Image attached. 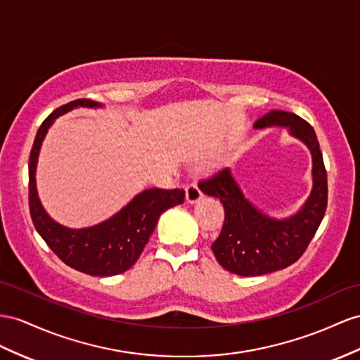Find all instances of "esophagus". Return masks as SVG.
<instances>
[{"mask_svg":"<svg viewBox=\"0 0 360 360\" xmlns=\"http://www.w3.org/2000/svg\"><path fill=\"white\" fill-rule=\"evenodd\" d=\"M202 191H200V188H199V186L196 182H193V184H190V186H187V188H186V200L188 202V204H196L198 200H200L202 199Z\"/></svg>","mask_w":360,"mask_h":360,"instance_id":"esophagus-1","label":"esophagus"}]
</instances>
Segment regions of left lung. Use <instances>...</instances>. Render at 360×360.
<instances>
[{
  "label": "left lung",
  "instance_id": "8db88e82",
  "mask_svg": "<svg viewBox=\"0 0 360 360\" xmlns=\"http://www.w3.org/2000/svg\"><path fill=\"white\" fill-rule=\"evenodd\" d=\"M274 126L288 127L311 153L313 187L297 214L280 220L262 213L245 198L229 169L199 181L200 190L219 198L225 210L222 231L211 250L222 268L242 276L275 272L297 262L318 231L327 208V172L313 127L285 110H271L254 124L255 129Z\"/></svg>",
  "mask_w": 360,
  "mask_h": 360
}]
</instances>
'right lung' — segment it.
Segmentation results:
<instances>
[{
	"instance_id": "obj_1",
	"label": "right lung",
	"mask_w": 360,
	"mask_h": 360,
	"mask_svg": "<svg viewBox=\"0 0 360 360\" xmlns=\"http://www.w3.org/2000/svg\"><path fill=\"white\" fill-rule=\"evenodd\" d=\"M79 106L101 108L97 101L88 98L70 101L45 118L38 129L29 161L30 216L36 231L70 268L92 276H112L132 268L155 231L160 216L165 210L182 204L186 191L181 188L144 190L117 214L89 228L71 229L54 222L45 213L36 191V164L45 134L54 120Z\"/></svg>"
}]
</instances>
